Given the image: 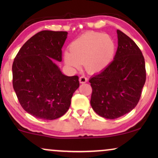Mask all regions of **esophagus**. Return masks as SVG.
Segmentation results:
<instances>
[{"label":"esophagus","mask_w":158,"mask_h":158,"mask_svg":"<svg viewBox=\"0 0 158 158\" xmlns=\"http://www.w3.org/2000/svg\"><path fill=\"white\" fill-rule=\"evenodd\" d=\"M79 81H80V83H85L88 81V78L84 76V75H83V76L80 77Z\"/></svg>","instance_id":"esophagus-1"}]
</instances>
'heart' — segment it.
<instances>
[{
	"mask_svg": "<svg viewBox=\"0 0 158 158\" xmlns=\"http://www.w3.org/2000/svg\"><path fill=\"white\" fill-rule=\"evenodd\" d=\"M70 52L64 55L65 64L78 70L83 63L85 70L96 73L104 70L114 59L116 45L109 36L101 32L90 31L83 34L69 47Z\"/></svg>",
	"mask_w": 158,
	"mask_h": 158,
	"instance_id": "1",
	"label": "heart"
}]
</instances>
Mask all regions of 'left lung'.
<instances>
[{
	"instance_id": "obj_1",
	"label": "left lung",
	"mask_w": 158,
	"mask_h": 158,
	"mask_svg": "<svg viewBox=\"0 0 158 158\" xmlns=\"http://www.w3.org/2000/svg\"><path fill=\"white\" fill-rule=\"evenodd\" d=\"M118 47L114 60L90 77V105L97 114L114 119L137 105L146 81L145 62L135 42L117 30Z\"/></svg>"
}]
</instances>
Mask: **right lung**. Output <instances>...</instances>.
<instances>
[{
  "mask_svg": "<svg viewBox=\"0 0 158 158\" xmlns=\"http://www.w3.org/2000/svg\"><path fill=\"white\" fill-rule=\"evenodd\" d=\"M67 35V31L38 32L23 45L13 62V87L19 103L37 118L63 116L79 87L78 76L62 74L54 61H62Z\"/></svg>",
  "mask_w": 158,
  "mask_h": 158,
  "instance_id": "obj_1",
  "label": "right lung"
}]
</instances>
